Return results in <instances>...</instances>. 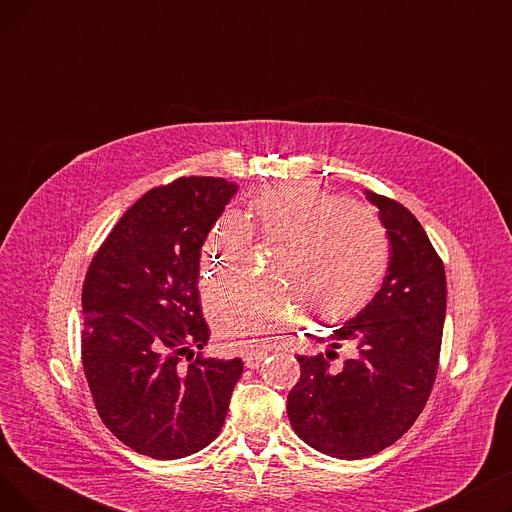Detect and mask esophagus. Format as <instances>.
<instances>
[{
  "mask_svg": "<svg viewBox=\"0 0 512 512\" xmlns=\"http://www.w3.org/2000/svg\"><path fill=\"white\" fill-rule=\"evenodd\" d=\"M265 357H267V351H263V348H247V351L242 353V361H245L249 369H257Z\"/></svg>",
  "mask_w": 512,
  "mask_h": 512,
  "instance_id": "obj_1",
  "label": "esophagus"
}]
</instances>
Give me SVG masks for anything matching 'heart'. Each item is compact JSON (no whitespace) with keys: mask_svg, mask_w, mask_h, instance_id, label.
<instances>
[{"mask_svg":"<svg viewBox=\"0 0 512 512\" xmlns=\"http://www.w3.org/2000/svg\"><path fill=\"white\" fill-rule=\"evenodd\" d=\"M251 215L263 238L284 242L274 276L286 284L263 286L228 278L209 290L213 328L224 340L251 344L292 324L303 303L319 315L340 319L359 311L380 288L390 245L380 220L369 209L309 184L265 188L251 199ZM251 224L224 211L207 238V261L222 272L251 240Z\"/></svg>","mask_w":512,"mask_h":512,"instance_id":"b5f03b06","label":"heart"}]
</instances>
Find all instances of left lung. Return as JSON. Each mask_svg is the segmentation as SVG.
I'll use <instances>...</instances> for the list:
<instances>
[{"mask_svg": "<svg viewBox=\"0 0 512 512\" xmlns=\"http://www.w3.org/2000/svg\"><path fill=\"white\" fill-rule=\"evenodd\" d=\"M390 240V263L375 297L326 340L355 357L332 371L324 355L297 357L301 380L288 394L297 436L334 459L355 461L394 444L432 392L446 317L444 263L415 215L365 191ZM330 355H336L330 351Z\"/></svg>", "mask_w": 512, "mask_h": 512, "instance_id": "left-lung-1", "label": "left lung"}]
</instances>
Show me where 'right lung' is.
I'll use <instances>...</instances> for the list:
<instances>
[{
    "label": "right lung",
    "mask_w": 512,
    "mask_h": 512,
    "mask_svg": "<svg viewBox=\"0 0 512 512\" xmlns=\"http://www.w3.org/2000/svg\"><path fill=\"white\" fill-rule=\"evenodd\" d=\"M236 188L211 176L151 188L105 238L83 284L80 351L97 413L151 459H182L218 438L242 375L238 357L195 355L209 340L201 247Z\"/></svg>",
    "instance_id": "add662e5"
}]
</instances>
